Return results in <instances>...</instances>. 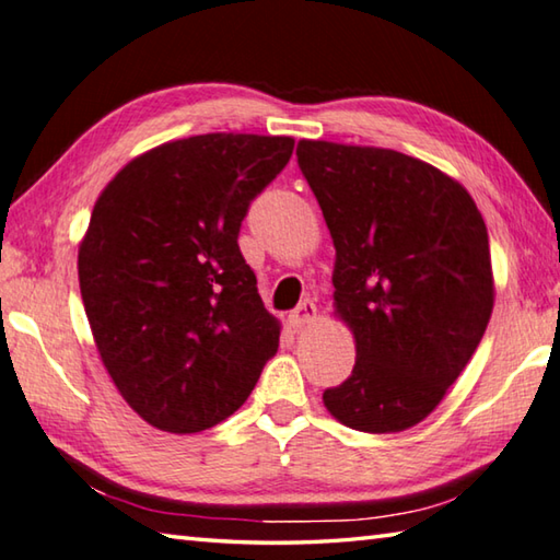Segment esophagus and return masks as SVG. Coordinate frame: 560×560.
Here are the masks:
<instances>
[{"mask_svg":"<svg viewBox=\"0 0 560 560\" xmlns=\"http://www.w3.org/2000/svg\"><path fill=\"white\" fill-rule=\"evenodd\" d=\"M313 320H315V303L308 299L299 303V308H293L289 313V323L293 325V328H303V325H308Z\"/></svg>","mask_w":560,"mask_h":560,"instance_id":"obj_1","label":"esophagus"}]
</instances>
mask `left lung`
I'll return each mask as SVG.
<instances>
[{
	"instance_id": "1",
	"label": "left lung",
	"mask_w": 560,
	"mask_h": 560,
	"mask_svg": "<svg viewBox=\"0 0 560 560\" xmlns=\"http://www.w3.org/2000/svg\"><path fill=\"white\" fill-rule=\"evenodd\" d=\"M335 245V313L354 335L352 374L323 392L340 423L399 433L460 377L494 306L490 240L460 183L394 149L301 139Z\"/></svg>"
}]
</instances>
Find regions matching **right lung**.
<instances>
[{"mask_svg":"<svg viewBox=\"0 0 560 560\" xmlns=\"http://www.w3.org/2000/svg\"><path fill=\"white\" fill-rule=\"evenodd\" d=\"M291 137L198 135L112 178L78 249L80 296L125 401L159 431L212 429L247 401L281 325L237 245Z\"/></svg>","mask_w":560,"mask_h":560,"instance_id":"add662e5","label":"right lung"}]
</instances>
